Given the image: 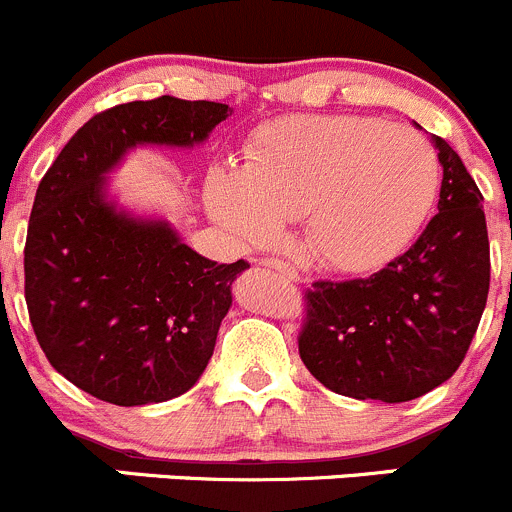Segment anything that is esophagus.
I'll return each mask as SVG.
<instances>
[{"mask_svg": "<svg viewBox=\"0 0 512 512\" xmlns=\"http://www.w3.org/2000/svg\"><path fill=\"white\" fill-rule=\"evenodd\" d=\"M262 267H272V270L282 272V275H285L287 280H292V282H299V275H297V270H294V267L289 265V262H285V260H275V257H267V260H262Z\"/></svg>", "mask_w": 512, "mask_h": 512, "instance_id": "1", "label": "esophagus"}]
</instances>
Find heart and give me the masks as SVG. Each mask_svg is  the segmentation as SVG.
<instances>
[{
  "instance_id": "b5f03b06",
  "label": "heart",
  "mask_w": 512,
  "mask_h": 512,
  "mask_svg": "<svg viewBox=\"0 0 512 512\" xmlns=\"http://www.w3.org/2000/svg\"><path fill=\"white\" fill-rule=\"evenodd\" d=\"M438 185L436 151L414 128L297 113L260 128L240 170H210L205 205L245 245H267L302 218L314 260L369 272L416 235Z\"/></svg>"
}]
</instances>
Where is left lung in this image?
<instances>
[{
	"instance_id": "1",
	"label": "left lung",
	"mask_w": 512,
	"mask_h": 512,
	"mask_svg": "<svg viewBox=\"0 0 512 512\" xmlns=\"http://www.w3.org/2000/svg\"><path fill=\"white\" fill-rule=\"evenodd\" d=\"M443 168L438 213L366 280L314 282L299 356L329 391L386 404L418 399L461 366L490 287L483 195L461 156L431 136Z\"/></svg>"
}]
</instances>
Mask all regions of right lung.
<instances>
[{"label": "right lung", "instance_id": "add662e5", "mask_svg": "<svg viewBox=\"0 0 512 512\" xmlns=\"http://www.w3.org/2000/svg\"><path fill=\"white\" fill-rule=\"evenodd\" d=\"M225 103L160 96L98 113L36 188L24 294L46 359L116 406L175 399L203 376L245 260L218 265L160 215L111 195L108 175L143 146L190 148L230 116Z\"/></svg>", "mask_w": 512, "mask_h": 512}]
</instances>
